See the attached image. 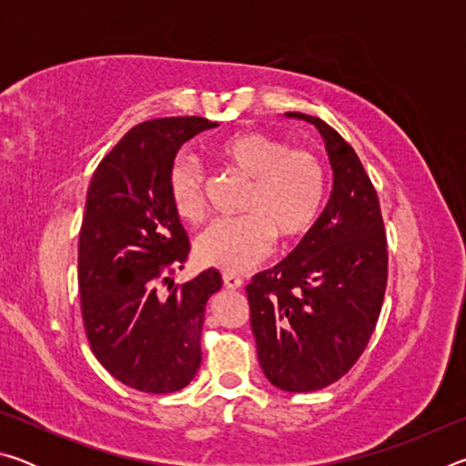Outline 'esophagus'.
Masks as SVG:
<instances>
[{"mask_svg": "<svg viewBox=\"0 0 466 466\" xmlns=\"http://www.w3.org/2000/svg\"><path fill=\"white\" fill-rule=\"evenodd\" d=\"M224 286L228 289H240L242 288V279L238 278V275H234V273H224Z\"/></svg>", "mask_w": 466, "mask_h": 466, "instance_id": "esophagus-1", "label": "esophagus"}]
</instances>
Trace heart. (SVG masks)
<instances>
[{"mask_svg": "<svg viewBox=\"0 0 466 466\" xmlns=\"http://www.w3.org/2000/svg\"><path fill=\"white\" fill-rule=\"evenodd\" d=\"M219 162L250 180L236 219H214L195 238L199 263L228 273L250 269L269 255L273 238L289 244L310 230L327 197V172L310 149H291L288 141L247 131L219 141ZM177 216L199 222L205 214V175L193 157H178L168 175Z\"/></svg>", "mask_w": 466, "mask_h": 466, "instance_id": "obj_1", "label": "heart"}]
</instances>
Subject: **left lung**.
Instances as JSON below:
<instances>
[{"label": "left lung", "instance_id": "obj_1", "mask_svg": "<svg viewBox=\"0 0 466 466\" xmlns=\"http://www.w3.org/2000/svg\"><path fill=\"white\" fill-rule=\"evenodd\" d=\"M333 191L298 247L247 286L257 356L273 386L312 392L333 384L364 353L389 275L386 234L372 180L353 147L319 116Z\"/></svg>", "mask_w": 466, "mask_h": 466}]
</instances>
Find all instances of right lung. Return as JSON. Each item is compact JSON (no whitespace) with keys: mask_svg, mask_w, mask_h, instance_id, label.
Listing matches in <instances>:
<instances>
[{"mask_svg":"<svg viewBox=\"0 0 466 466\" xmlns=\"http://www.w3.org/2000/svg\"><path fill=\"white\" fill-rule=\"evenodd\" d=\"M203 116L139 123L94 172L77 244L82 319L94 356L131 389L167 394L185 389L201 366L205 304L222 288L208 269L185 286L188 236L172 208L168 175L180 146L205 129Z\"/></svg>","mask_w":466,"mask_h":466,"instance_id":"right-lung-1","label":"right lung"}]
</instances>
